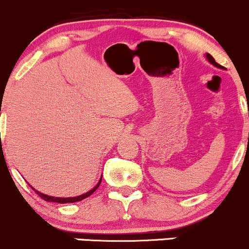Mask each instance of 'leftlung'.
<instances>
[{
    "label": "left lung",
    "instance_id": "8db88e82",
    "mask_svg": "<svg viewBox=\"0 0 249 249\" xmlns=\"http://www.w3.org/2000/svg\"><path fill=\"white\" fill-rule=\"evenodd\" d=\"M204 56H206V59L208 60V61L210 62V64L213 65V66H215V67H217V68H222V66H221V65H218L217 62L215 61V60H214V58H213V56L210 55L209 53H206V54H204Z\"/></svg>",
    "mask_w": 249,
    "mask_h": 249
}]
</instances>
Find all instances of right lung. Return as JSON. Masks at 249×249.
Here are the masks:
<instances>
[{
  "instance_id": "obj_1",
  "label": "right lung",
  "mask_w": 249,
  "mask_h": 249,
  "mask_svg": "<svg viewBox=\"0 0 249 249\" xmlns=\"http://www.w3.org/2000/svg\"><path fill=\"white\" fill-rule=\"evenodd\" d=\"M100 183H102V177H100L99 182H98L97 184H95V187L92 188L91 190L87 191V193L83 194V195L74 196V197H54V196L46 195V194L40 193V191H37L36 189H34V188H33V187L32 188H33V190H35V193H36L41 198H43V200L47 201V202H55V203H74V202H79V201L84 200V198L89 197V195H92V194H93L94 191L98 189V187H99V185H100Z\"/></svg>"
}]
</instances>
